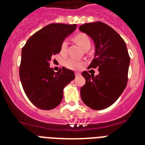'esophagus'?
Listing matches in <instances>:
<instances>
[{"label":"esophagus","mask_w":145,"mask_h":145,"mask_svg":"<svg viewBox=\"0 0 145 145\" xmlns=\"http://www.w3.org/2000/svg\"><path fill=\"white\" fill-rule=\"evenodd\" d=\"M80 75V73L75 72V76H76V77H79Z\"/></svg>","instance_id":"34e87169"}]
</instances>
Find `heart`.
<instances>
[{
    "instance_id": "b5f03b06",
    "label": "heart",
    "mask_w": 145,
    "mask_h": 145,
    "mask_svg": "<svg viewBox=\"0 0 145 145\" xmlns=\"http://www.w3.org/2000/svg\"><path fill=\"white\" fill-rule=\"evenodd\" d=\"M74 40L77 43L79 46H80L82 48L85 49L87 46H90L91 41L88 35L84 33H80L77 34L74 37ZM67 48H68V43L66 40L62 41L60 46V53L61 55H65L67 52ZM84 64L80 61H78L74 59H69L67 60L65 62V66L69 69L72 70H79L83 67Z\"/></svg>"
}]
</instances>
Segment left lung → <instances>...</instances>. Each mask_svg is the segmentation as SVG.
<instances>
[{
  "mask_svg": "<svg viewBox=\"0 0 145 145\" xmlns=\"http://www.w3.org/2000/svg\"><path fill=\"white\" fill-rule=\"evenodd\" d=\"M79 29L95 43V57L89 68L99 71L96 76L82 73L86 84L80 89V96L89 108L102 110L114 103L126 88L130 58L123 39L108 25L95 22Z\"/></svg>",
  "mask_w": 145,
  "mask_h": 145,
  "instance_id": "left-lung-1",
  "label": "left lung"
}]
</instances>
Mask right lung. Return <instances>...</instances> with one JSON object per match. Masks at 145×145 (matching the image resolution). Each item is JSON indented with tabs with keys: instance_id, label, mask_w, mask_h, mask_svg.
Listing matches in <instances>:
<instances>
[{
	"instance_id": "add662e5",
	"label": "right lung",
	"mask_w": 145,
	"mask_h": 145,
	"mask_svg": "<svg viewBox=\"0 0 145 145\" xmlns=\"http://www.w3.org/2000/svg\"><path fill=\"white\" fill-rule=\"evenodd\" d=\"M77 25L52 23L34 34L22 50L19 77L31 102L42 110H51L61 103L63 89L75 78L74 71L62 67L58 72L50 68L51 57Z\"/></svg>"
}]
</instances>
